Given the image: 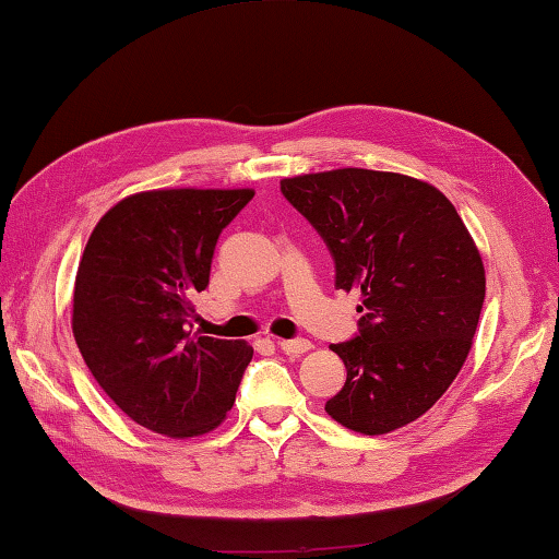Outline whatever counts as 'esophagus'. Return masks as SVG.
I'll return each instance as SVG.
<instances>
[{
	"label": "esophagus",
	"mask_w": 559,
	"mask_h": 559,
	"mask_svg": "<svg viewBox=\"0 0 559 559\" xmlns=\"http://www.w3.org/2000/svg\"><path fill=\"white\" fill-rule=\"evenodd\" d=\"M278 348H281L283 354H288V356H300L305 352H310L312 344L308 342V338H281Z\"/></svg>",
	"instance_id": "1"
}]
</instances>
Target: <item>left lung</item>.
Returning a JSON list of instances; mask_svg holds the SVG:
<instances>
[{
  "label": "left lung",
  "mask_w": 559,
  "mask_h": 559,
  "mask_svg": "<svg viewBox=\"0 0 559 559\" xmlns=\"http://www.w3.org/2000/svg\"><path fill=\"white\" fill-rule=\"evenodd\" d=\"M281 193L320 233L338 290H358V334L332 344L346 382L324 409L378 436L429 412L461 373L485 302L483 257L431 183L334 169L283 179Z\"/></svg>",
  "instance_id": "left-lung-1"
}]
</instances>
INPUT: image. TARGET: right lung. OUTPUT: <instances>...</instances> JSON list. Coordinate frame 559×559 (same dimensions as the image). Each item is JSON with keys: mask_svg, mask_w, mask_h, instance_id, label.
<instances>
[{"mask_svg": "<svg viewBox=\"0 0 559 559\" xmlns=\"http://www.w3.org/2000/svg\"><path fill=\"white\" fill-rule=\"evenodd\" d=\"M251 199V189L142 191L116 203L84 247L74 342L106 395L150 431L189 439L233 409L254 348L186 324L217 237Z\"/></svg>", "mask_w": 559, "mask_h": 559, "instance_id": "obj_1", "label": "right lung"}]
</instances>
